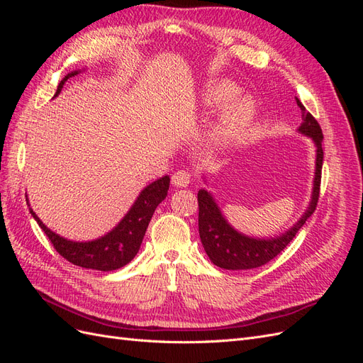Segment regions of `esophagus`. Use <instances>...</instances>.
<instances>
[{"mask_svg":"<svg viewBox=\"0 0 363 363\" xmlns=\"http://www.w3.org/2000/svg\"><path fill=\"white\" fill-rule=\"evenodd\" d=\"M172 184L179 186V188H186L191 183V174L188 171H177L172 174Z\"/></svg>","mask_w":363,"mask_h":363,"instance_id":"1","label":"esophagus"}]
</instances>
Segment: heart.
Segmentation results:
<instances>
[{
	"instance_id": "heart-1",
	"label": "heart",
	"mask_w": 363,
	"mask_h": 363,
	"mask_svg": "<svg viewBox=\"0 0 363 363\" xmlns=\"http://www.w3.org/2000/svg\"><path fill=\"white\" fill-rule=\"evenodd\" d=\"M239 94V87L228 80H216L203 91V104L208 111H218L224 105L208 138L216 147L227 145L244 133L256 115V103L244 95L231 101Z\"/></svg>"
}]
</instances>
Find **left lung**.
<instances>
[{
	"label": "left lung",
	"mask_w": 363,
	"mask_h": 363,
	"mask_svg": "<svg viewBox=\"0 0 363 363\" xmlns=\"http://www.w3.org/2000/svg\"><path fill=\"white\" fill-rule=\"evenodd\" d=\"M296 104L303 112V123L298 127V133L311 138L315 144V177L311 203L307 206L301 218L286 232L274 238H255L238 232L230 225L223 215L221 208L216 204L213 195L206 191H199V232L206 255L216 267L224 269H252L265 265L271 259L288 247V244L298 233L307 218L315 212L318 196H320L321 169H323V130L318 121L306 112V107L296 98Z\"/></svg>",
	"instance_id": "8db88e82"
}]
</instances>
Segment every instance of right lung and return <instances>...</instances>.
<instances>
[{"label": "right lung", "mask_w": 363, "mask_h": 363, "mask_svg": "<svg viewBox=\"0 0 363 363\" xmlns=\"http://www.w3.org/2000/svg\"><path fill=\"white\" fill-rule=\"evenodd\" d=\"M84 69L72 71L62 79L57 86L56 95L63 89V84L68 82L71 77L83 72ZM169 189V175L155 180L145 186L140 191L133 206L128 208L124 218L104 236L96 238L92 240H71L52 232L45 224H43L39 216L33 212L30 207L31 216L36 219L39 227L45 232L54 248L57 250L62 257L74 263L77 267L98 271H113L118 268L125 267L128 262L133 260L140 248L142 239L145 236L151 216L155 213L156 207L167 199ZM30 206V204H28Z\"/></svg>", "instance_id": "add662e5"}]
</instances>
